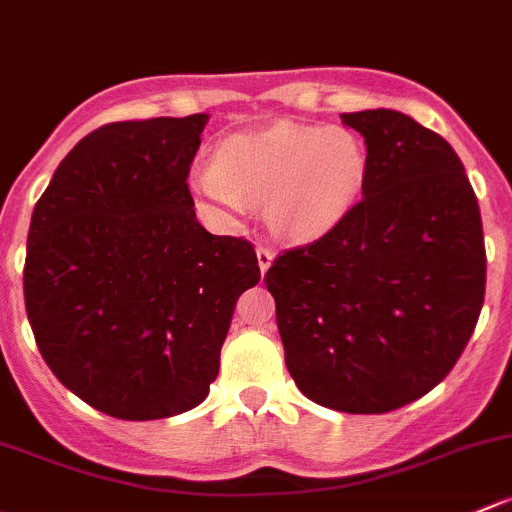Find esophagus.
Instances as JSON below:
<instances>
[{
  "instance_id": "34e87169",
  "label": "esophagus",
  "mask_w": 512,
  "mask_h": 512,
  "mask_svg": "<svg viewBox=\"0 0 512 512\" xmlns=\"http://www.w3.org/2000/svg\"><path fill=\"white\" fill-rule=\"evenodd\" d=\"M272 260H274V250H270V247H265V245L257 247V265H260L262 274L270 270Z\"/></svg>"
}]
</instances>
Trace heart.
Listing matches in <instances>:
<instances>
[{
	"instance_id": "1",
	"label": "heart",
	"mask_w": 512,
	"mask_h": 512,
	"mask_svg": "<svg viewBox=\"0 0 512 512\" xmlns=\"http://www.w3.org/2000/svg\"><path fill=\"white\" fill-rule=\"evenodd\" d=\"M368 152L346 127L282 120L238 132L218 149V164L191 174L196 196L228 213L267 201V223L287 240H314L358 201Z\"/></svg>"
}]
</instances>
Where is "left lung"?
Listing matches in <instances>:
<instances>
[{
  "mask_svg": "<svg viewBox=\"0 0 512 512\" xmlns=\"http://www.w3.org/2000/svg\"><path fill=\"white\" fill-rule=\"evenodd\" d=\"M363 134V198L265 274L294 383L316 405L383 414L464 353L486 294L476 193L451 144L397 110L341 115Z\"/></svg>",
  "mask_w": 512,
  "mask_h": 512,
  "instance_id": "left-lung-1",
  "label": "left lung"
}]
</instances>
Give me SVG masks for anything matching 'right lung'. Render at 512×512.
I'll list each match as a JSON object with an SVG mask.
<instances>
[{
    "instance_id": "right-lung-1",
    "label": "right lung",
    "mask_w": 512,
    "mask_h": 512,
    "mask_svg": "<svg viewBox=\"0 0 512 512\" xmlns=\"http://www.w3.org/2000/svg\"><path fill=\"white\" fill-rule=\"evenodd\" d=\"M208 115L112 122L80 139L34 206L24 301L58 380L117 419L193 410L218 378L255 247L196 220L188 171Z\"/></svg>"
}]
</instances>
